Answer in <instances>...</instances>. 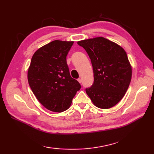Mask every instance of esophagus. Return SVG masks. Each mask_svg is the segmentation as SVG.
Here are the masks:
<instances>
[{
    "label": "esophagus",
    "mask_w": 154,
    "mask_h": 154,
    "mask_svg": "<svg viewBox=\"0 0 154 154\" xmlns=\"http://www.w3.org/2000/svg\"><path fill=\"white\" fill-rule=\"evenodd\" d=\"M77 81H79V82L80 83H82V79H80V78H79V79H77Z\"/></svg>",
    "instance_id": "1"
}]
</instances>
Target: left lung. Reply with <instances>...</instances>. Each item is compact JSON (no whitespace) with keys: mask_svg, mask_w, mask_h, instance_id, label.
Segmentation results:
<instances>
[{"mask_svg":"<svg viewBox=\"0 0 154 154\" xmlns=\"http://www.w3.org/2000/svg\"><path fill=\"white\" fill-rule=\"evenodd\" d=\"M89 55L94 81L86 88L87 95L100 109H109L122 99L132 78V67L124 49L99 37L77 42Z\"/></svg>","mask_w":154,"mask_h":154,"instance_id":"1","label":"left lung"}]
</instances>
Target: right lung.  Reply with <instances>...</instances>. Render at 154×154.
Here are the masks:
<instances>
[{"label":"right lung","instance_id":"right-lung-1","mask_svg":"<svg viewBox=\"0 0 154 154\" xmlns=\"http://www.w3.org/2000/svg\"><path fill=\"white\" fill-rule=\"evenodd\" d=\"M73 42L54 40L35 52L28 71L32 92L42 105L61 112L70 106L81 85L71 77L66 57Z\"/></svg>","mask_w":154,"mask_h":154}]
</instances>
